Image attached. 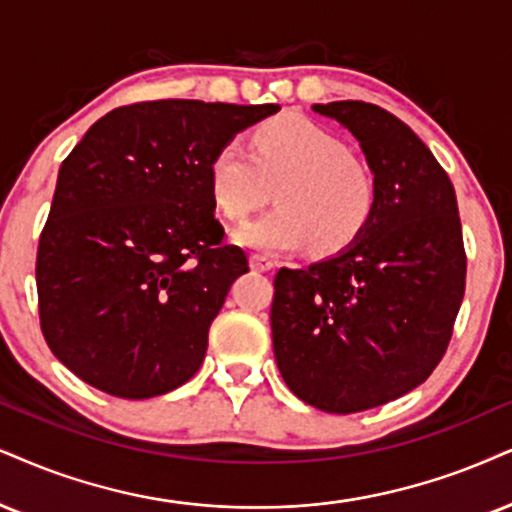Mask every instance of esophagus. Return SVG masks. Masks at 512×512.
I'll use <instances>...</instances> for the list:
<instances>
[{"label": "esophagus", "mask_w": 512, "mask_h": 512, "mask_svg": "<svg viewBox=\"0 0 512 512\" xmlns=\"http://www.w3.org/2000/svg\"><path fill=\"white\" fill-rule=\"evenodd\" d=\"M249 261H251V268L261 270V273H268V270L275 268V261L266 254H254L249 258Z\"/></svg>", "instance_id": "1"}]
</instances>
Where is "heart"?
Wrapping results in <instances>:
<instances>
[{
  "mask_svg": "<svg viewBox=\"0 0 512 512\" xmlns=\"http://www.w3.org/2000/svg\"><path fill=\"white\" fill-rule=\"evenodd\" d=\"M277 185V208L237 227V244L258 251H292L311 242L337 254L356 242L377 206L375 180L351 159L342 140L306 118L266 123L220 144L208 163V187L225 218L239 220Z\"/></svg>",
  "mask_w": 512,
  "mask_h": 512,
  "instance_id": "heart-1",
  "label": "heart"
}]
</instances>
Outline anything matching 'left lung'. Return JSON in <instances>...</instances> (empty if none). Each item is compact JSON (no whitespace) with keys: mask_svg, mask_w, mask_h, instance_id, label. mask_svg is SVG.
Returning <instances> with one entry per match:
<instances>
[{"mask_svg":"<svg viewBox=\"0 0 512 512\" xmlns=\"http://www.w3.org/2000/svg\"><path fill=\"white\" fill-rule=\"evenodd\" d=\"M313 111L361 144L377 206L339 254L280 268L270 327L287 387L346 415L399 399L439 365L465 292L463 230L449 175L394 113L351 99Z\"/></svg>","mask_w":512,"mask_h":512,"instance_id":"1","label":"left lung"}]
</instances>
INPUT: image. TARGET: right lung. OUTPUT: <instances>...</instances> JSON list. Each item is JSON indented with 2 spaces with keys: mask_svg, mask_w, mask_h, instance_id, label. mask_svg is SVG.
Returning a JSON list of instances; mask_svg holds the SVG:
<instances>
[{
  "mask_svg": "<svg viewBox=\"0 0 512 512\" xmlns=\"http://www.w3.org/2000/svg\"><path fill=\"white\" fill-rule=\"evenodd\" d=\"M277 104L159 99L99 118L59 168L37 246L40 325L82 382L151 399L204 363L208 327L249 270L223 242L208 163Z\"/></svg>",
  "mask_w": 512,
  "mask_h": 512,
  "instance_id": "right-lung-1",
  "label": "right lung"
}]
</instances>
